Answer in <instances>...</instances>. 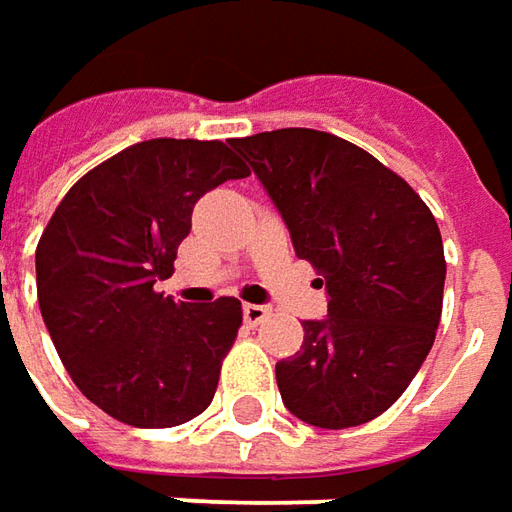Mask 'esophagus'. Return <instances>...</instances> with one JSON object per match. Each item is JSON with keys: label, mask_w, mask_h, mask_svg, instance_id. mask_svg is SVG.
I'll use <instances>...</instances> for the list:
<instances>
[{"label": "esophagus", "mask_w": 512, "mask_h": 512, "mask_svg": "<svg viewBox=\"0 0 512 512\" xmlns=\"http://www.w3.org/2000/svg\"><path fill=\"white\" fill-rule=\"evenodd\" d=\"M267 315H270V307H264V304H245V307H242V318H245L248 324H253V327L262 324Z\"/></svg>", "instance_id": "34e87169"}]
</instances>
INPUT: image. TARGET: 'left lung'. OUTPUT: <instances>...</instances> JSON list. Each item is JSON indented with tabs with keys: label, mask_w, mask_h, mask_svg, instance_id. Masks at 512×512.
I'll return each instance as SVG.
<instances>
[{
	"label": "left lung",
	"mask_w": 512,
	"mask_h": 512,
	"mask_svg": "<svg viewBox=\"0 0 512 512\" xmlns=\"http://www.w3.org/2000/svg\"><path fill=\"white\" fill-rule=\"evenodd\" d=\"M231 146L327 290V318L304 321L301 349L276 363L284 406L332 431L375 420L420 372L440 327L437 219L403 177L327 132L276 129Z\"/></svg>",
	"instance_id": "8db88e82"
}]
</instances>
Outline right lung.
<instances>
[{
  "label": "right lung",
  "mask_w": 512,
  "mask_h": 512,
  "mask_svg": "<svg viewBox=\"0 0 512 512\" xmlns=\"http://www.w3.org/2000/svg\"><path fill=\"white\" fill-rule=\"evenodd\" d=\"M242 177L219 140H143L84 174L41 233L44 327L81 394L120 423L171 428L214 400L242 304L174 301L154 284L174 273L197 200Z\"/></svg>",
  "instance_id": "1"
}]
</instances>
